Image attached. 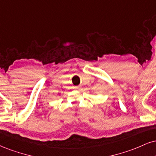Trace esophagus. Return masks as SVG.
Returning <instances> with one entry per match:
<instances>
[{"mask_svg":"<svg viewBox=\"0 0 156 156\" xmlns=\"http://www.w3.org/2000/svg\"><path fill=\"white\" fill-rule=\"evenodd\" d=\"M76 89H79V88H78V87H76Z\"/></svg>","mask_w":156,"mask_h":156,"instance_id":"esophagus-1","label":"esophagus"}]
</instances>
